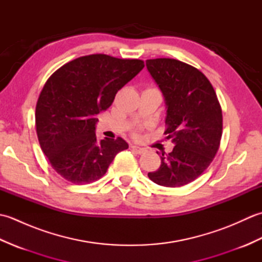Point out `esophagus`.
I'll return each instance as SVG.
<instances>
[{
  "label": "esophagus",
  "mask_w": 262,
  "mask_h": 262,
  "mask_svg": "<svg viewBox=\"0 0 262 262\" xmlns=\"http://www.w3.org/2000/svg\"><path fill=\"white\" fill-rule=\"evenodd\" d=\"M133 151H134L136 154H143L144 152H146V148L141 147V146H137V145H132L130 146Z\"/></svg>",
  "instance_id": "esophagus-1"
}]
</instances>
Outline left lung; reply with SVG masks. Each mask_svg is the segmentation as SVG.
I'll list each match as a JSON object with an SVG mask.
<instances>
[{"mask_svg":"<svg viewBox=\"0 0 262 262\" xmlns=\"http://www.w3.org/2000/svg\"><path fill=\"white\" fill-rule=\"evenodd\" d=\"M146 66L164 96V134L176 144L171 153L162 152L160 168L147 176L160 186L182 187L197 179L219 151L221 104L209 80L193 66L173 58L147 59Z\"/></svg>","mask_w":262,"mask_h":262,"instance_id":"8db88e82","label":"left lung"}]
</instances>
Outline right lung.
Instances as JSON below:
<instances>
[{
    "label": "right lung",
    "instance_id": "1",
    "mask_svg": "<svg viewBox=\"0 0 262 262\" xmlns=\"http://www.w3.org/2000/svg\"><path fill=\"white\" fill-rule=\"evenodd\" d=\"M143 68L141 59L93 54L66 63L47 80L36 105V130L43 154L65 180L97 181L128 148L121 137L97 140V116Z\"/></svg>",
    "mask_w": 262,
    "mask_h": 262
}]
</instances>
